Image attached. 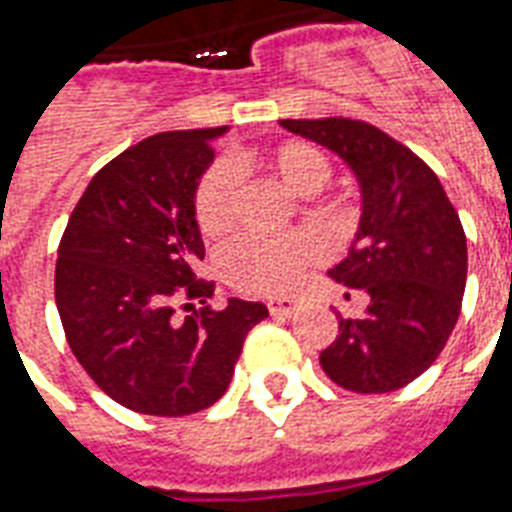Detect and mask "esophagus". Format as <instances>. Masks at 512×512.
<instances>
[{"label":"esophagus","instance_id":"1","mask_svg":"<svg viewBox=\"0 0 512 512\" xmlns=\"http://www.w3.org/2000/svg\"><path fill=\"white\" fill-rule=\"evenodd\" d=\"M297 308H300V303H297L295 297H271L268 300V313L276 316V319H289Z\"/></svg>","mask_w":512,"mask_h":512}]
</instances>
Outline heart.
Wrapping results in <instances>:
<instances>
[{
  "label": "heart",
  "mask_w": 512,
  "mask_h": 512,
  "mask_svg": "<svg viewBox=\"0 0 512 512\" xmlns=\"http://www.w3.org/2000/svg\"><path fill=\"white\" fill-rule=\"evenodd\" d=\"M260 170L279 180L287 191L297 196L316 193L329 180L327 156L311 143L289 140L268 148L257 156ZM236 201V180L228 164H215L204 175L196 193V223L207 236H217L228 228ZM319 255L316 241L308 236L287 239H252L241 236L220 252V273L231 287L249 295H276L297 279L305 265Z\"/></svg>",
  "instance_id": "obj_1"
}]
</instances>
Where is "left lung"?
I'll list each match as a JSON object with an SVG mask.
<instances>
[{
    "instance_id": "left-lung-1",
    "label": "left lung",
    "mask_w": 512,
    "mask_h": 512,
    "mask_svg": "<svg viewBox=\"0 0 512 512\" xmlns=\"http://www.w3.org/2000/svg\"><path fill=\"white\" fill-rule=\"evenodd\" d=\"M348 164L361 188V217L348 255L329 279L366 297L340 319L321 369L353 393H390L417 380L460 319L468 241L436 172L398 140L353 119H281ZM348 297V295H345Z\"/></svg>"
}]
</instances>
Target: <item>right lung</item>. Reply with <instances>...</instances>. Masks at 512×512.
<instances>
[{
	"label": "right lung",
	"mask_w": 512,
	"mask_h": 512,
	"mask_svg": "<svg viewBox=\"0 0 512 512\" xmlns=\"http://www.w3.org/2000/svg\"><path fill=\"white\" fill-rule=\"evenodd\" d=\"M215 130L159 132L103 167L68 217L55 265L66 340L106 396L132 412L183 417L231 385L263 303L231 297L212 311L215 284L196 279L204 241L196 191L215 159ZM199 299L177 320L171 300Z\"/></svg>",
	"instance_id": "right-lung-1"
}]
</instances>
